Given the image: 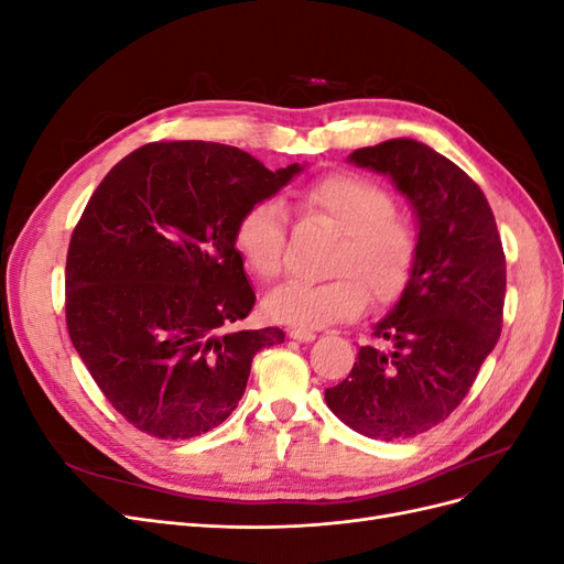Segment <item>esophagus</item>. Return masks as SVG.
<instances>
[{"mask_svg":"<svg viewBox=\"0 0 564 564\" xmlns=\"http://www.w3.org/2000/svg\"><path fill=\"white\" fill-rule=\"evenodd\" d=\"M289 336H292L294 340H305V344L315 340V332H308V329H292V332H289Z\"/></svg>","mask_w":564,"mask_h":564,"instance_id":"esophagus-1","label":"esophagus"}]
</instances>
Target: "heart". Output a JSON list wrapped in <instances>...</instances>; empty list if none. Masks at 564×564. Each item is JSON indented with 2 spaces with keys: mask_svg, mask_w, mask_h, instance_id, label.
I'll return each instance as SVG.
<instances>
[{
  "mask_svg": "<svg viewBox=\"0 0 564 564\" xmlns=\"http://www.w3.org/2000/svg\"><path fill=\"white\" fill-rule=\"evenodd\" d=\"M296 209L338 232L327 259L332 278L272 289L263 301L272 319L294 329H322L360 315L369 296L388 305L406 292L419 263V230L381 183L352 172L324 174L296 193ZM284 240V214L268 199L251 204L232 230L237 253L263 282L280 275Z\"/></svg>",
  "mask_w": 564,
  "mask_h": 564,
  "instance_id": "1",
  "label": "heart"
}]
</instances>
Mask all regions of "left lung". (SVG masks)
<instances>
[{
    "instance_id": "8db88e82",
    "label": "left lung",
    "mask_w": 564,
    "mask_h": 564,
    "mask_svg": "<svg viewBox=\"0 0 564 564\" xmlns=\"http://www.w3.org/2000/svg\"><path fill=\"white\" fill-rule=\"evenodd\" d=\"M392 176L419 216V263L348 377L324 390L332 412L373 440H406L449 419L503 324L506 253L485 193L464 169L412 139L350 155Z\"/></svg>"
}]
</instances>
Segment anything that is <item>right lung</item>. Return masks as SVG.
Returning <instances> with one entry per match:
<instances>
[{"mask_svg":"<svg viewBox=\"0 0 564 564\" xmlns=\"http://www.w3.org/2000/svg\"><path fill=\"white\" fill-rule=\"evenodd\" d=\"M301 172L232 145L155 141L94 191L65 261V324L106 400L133 429L187 440L242 400L253 355L284 332L232 329L256 303L232 230Z\"/></svg>","mask_w":564,"mask_h":564,"instance_id":"add662e5","label":"right lung"}]
</instances>
